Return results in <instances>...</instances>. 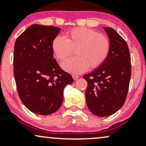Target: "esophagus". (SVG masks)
<instances>
[{
  "label": "esophagus",
  "instance_id": "1",
  "mask_svg": "<svg viewBox=\"0 0 146 146\" xmlns=\"http://www.w3.org/2000/svg\"><path fill=\"white\" fill-rule=\"evenodd\" d=\"M72 77H73V78L75 80H78V79L79 78V75H75V74H73V75H72Z\"/></svg>",
  "mask_w": 146,
  "mask_h": 146
}]
</instances>
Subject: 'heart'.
Wrapping results in <instances>:
<instances>
[{
	"label": "heart",
	"instance_id": "heart-1",
	"mask_svg": "<svg viewBox=\"0 0 146 146\" xmlns=\"http://www.w3.org/2000/svg\"><path fill=\"white\" fill-rule=\"evenodd\" d=\"M52 51L58 60L63 61L71 56H77L62 64L65 71L78 74L87 68L100 67L109 54L110 44L108 37L95 30L75 28L67 31L64 38L58 36L51 43Z\"/></svg>",
	"mask_w": 146,
	"mask_h": 146
}]
</instances>
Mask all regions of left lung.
<instances>
[{"mask_svg": "<svg viewBox=\"0 0 146 146\" xmlns=\"http://www.w3.org/2000/svg\"><path fill=\"white\" fill-rule=\"evenodd\" d=\"M104 30L110 39L108 58L98 68L83 76L88 83L85 94L87 106L98 117L109 116L121 108L131 76L126 42L112 28L104 27Z\"/></svg>", "mask_w": 146, "mask_h": 146, "instance_id": "obj_1", "label": "left lung"}]
</instances>
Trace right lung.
Returning a JSON list of instances; mask_svg holds the SVG:
<instances>
[{
  "label": "right lung",
  "mask_w": 146,
  "mask_h": 146,
  "mask_svg": "<svg viewBox=\"0 0 146 146\" xmlns=\"http://www.w3.org/2000/svg\"><path fill=\"white\" fill-rule=\"evenodd\" d=\"M60 29L32 25L16 39L14 74L19 98L25 106L38 115L57 111L63 101L64 88L73 83L55 58L51 43Z\"/></svg>",
  "instance_id": "1"
}]
</instances>
